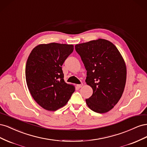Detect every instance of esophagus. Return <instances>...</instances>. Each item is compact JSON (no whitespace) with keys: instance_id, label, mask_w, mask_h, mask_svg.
Returning a JSON list of instances; mask_svg holds the SVG:
<instances>
[{"instance_id":"34e87169","label":"esophagus","mask_w":147,"mask_h":147,"mask_svg":"<svg viewBox=\"0 0 147 147\" xmlns=\"http://www.w3.org/2000/svg\"><path fill=\"white\" fill-rule=\"evenodd\" d=\"M77 87L78 88H82V86H83V83H82V84H77Z\"/></svg>"}]
</instances>
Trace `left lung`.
Listing matches in <instances>:
<instances>
[{"instance_id": "obj_1", "label": "left lung", "mask_w": 147, "mask_h": 147, "mask_svg": "<svg viewBox=\"0 0 147 147\" xmlns=\"http://www.w3.org/2000/svg\"><path fill=\"white\" fill-rule=\"evenodd\" d=\"M75 48L87 70L85 82L93 90L86 99L87 105L97 113L108 112L118 103L125 87L127 70L123 56L114 44L103 38Z\"/></svg>"}]
</instances>
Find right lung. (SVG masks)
I'll return each mask as SVG.
<instances>
[{"instance_id":"right-lung-1","label":"right lung","mask_w":147,"mask_h":147,"mask_svg":"<svg viewBox=\"0 0 147 147\" xmlns=\"http://www.w3.org/2000/svg\"><path fill=\"white\" fill-rule=\"evenodd\" d=\"M74 51V45L40 44L30 52L26 65V80L31 96L44 109L56 111L67 103L75 91L64 80L61 66Z\"/></svg>"}]
</instances>
